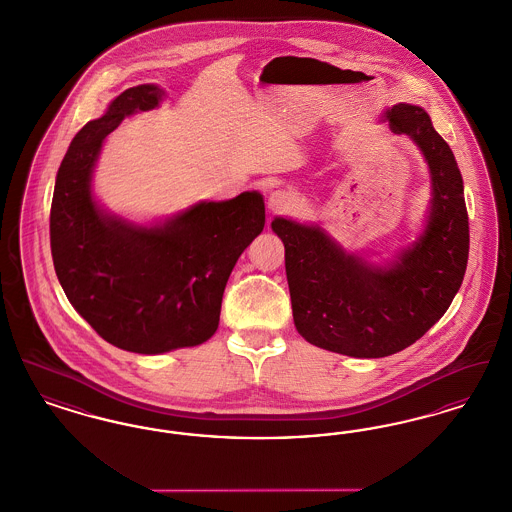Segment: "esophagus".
I'll list each match as a JSON object with an SVG mask.
<instances>
[{
  "label": "esophagus",
  "mask_w": 512,
  "mask_h": 512,
  "mask_svg": "<svg viewBox=\"0 0 512 512\" xmlns=\"http://www.w3.org/2000/svg\"><path fill=\"white\" fill-rule=\"evenodd\" d=\"M267 205L270 213H286L293 207L292 194H288L286 190H276L268 195Z\"/></svg>",
  "instance_id": "1"
}]
</instances>
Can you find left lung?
<instances>
[{
  "label": "left lung",
  "mask_w": 512,
  "mask_h": 512,
  "mask_svg": "<svg viewBox=\"0 0 512 512\" xmlns=\"http://www.w3.org/2000/svg\"><path fill=\"white\" fill-rule=\"evenodd\" d=\"M380 122L411 138L430 172V205L413 242L378 265L343 249L320 224L274 217L286 249L297 332L320 349L380 359L420 340L449 309L468 261L463 176L430 115L411 103L388 107Z\"/></svg>",
  "instance_id": "left-lung-1"
}]
</instances>
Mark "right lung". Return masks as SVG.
I'll list each match as a JSON object with an SVG mask.
<instances>
[{"label":"right lung","instance_id":"add662e5","mask_svg":"<svg viewBox=\"0 0 512 512\" xmlns=\"http://www.w3.org/2000/svg\"><path fill=\"white\" fill-rule=\"evenodd\" d=\"M163 99L157 84L128 88L74 136L49 215L53 267L76 313L103 340L140 355L194 347L217 332L230 272L265 228L259 192L197 201L147 224L99 203L92 178L105 138Z\"/></svg>","mask_w":512,"mask_h":512}]
</instances>
